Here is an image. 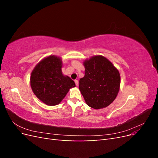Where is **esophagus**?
<instances>
[{"label": "esophagus", "instance_id": "obj_1", "mask_svg": "<svg viewBox=\"0 0 158 158\" xmlns=\"http://www.w3.org/2000/svg\"><path fill=\"white\" fill-rule=\"evenodd\" d=\"M74 82H75V84H76V86H78V81L77 80H74Z\"/></svg>", "mask_w": 158, "mask_h": 158}]
</instances>
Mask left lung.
<instances>
[{"label": "left lung", "mask_w": 158, "mask_h": 158, "mask_svg": "<svg viewBox=\"0 0 158 158\" xmlns=\"http://www.w3.org/2000/svg\"><path fill=\"white\" fill-rule=\"evenodd\" d=\"M85 75L79 81V89L88 106L106 107L116 98L121 84L118 70L106 57L94 56L84 61Z\"/></svg>", "instance_id": "8db88e82"}]
</instances>
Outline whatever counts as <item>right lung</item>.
<instances>
[{
    "label": "right lung",
    "mask_w": 158,
    "mask_h": 158,
    "mask_svg": "<svg viewBox=\"0 0 158 158\" xmlns=\"http://www.w3.org/2000/svg\"><path fill=\"white\" fill-rule=\"evenodd\" d=\"M62 60L54 55L43 59L33 70L30 84L37 98L47 106L58 105L75 83L62 73Z\"/></svg>",
    "instance_id": "add662e5"
}]
</instances>
